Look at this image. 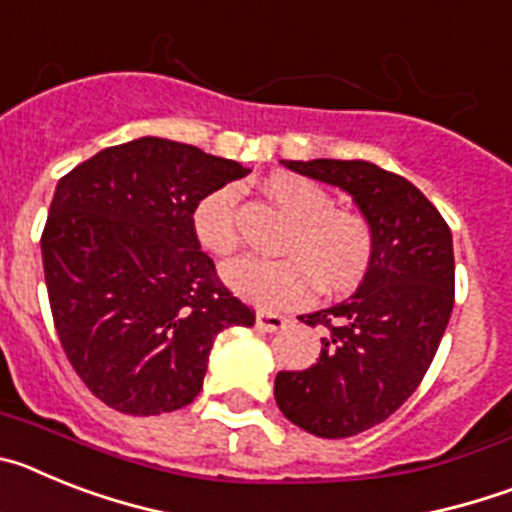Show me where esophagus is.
Returning a JSON list of instances; mask_svg holds the SVG:
<instances>
[{"label":"esophagus","mask_w":512,"mask_h":512,"mask_svg":"<svg viewBox=\"0 0 512 512\" xmlns=\"http://www.w3.org/2000/svg\"><path fill=\"white\" fill-rule=\"evenodd\" d=\"M256 325H259L261 330H269V333H274V330H282L284 325H287V318L284 315H279V312H256Z\"/></svg>","instance_id":"obj_1"}]
</instances>
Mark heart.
<instances>
[{
  "label": "heart",
  "mask_w": 512,
  "mask_h": 512,
  "mask_svg": "<svg viewBox=\"0 0 512 512\" xmlns=\"http://www.w3.org/2000/svg\"><path fill=\"white\" fill-rule=\"evenodd\" d=\"M266 192L292 220L284 230L282 259L246 256L223 269L230 289L266 307H287L305 300L312 284L338 295L356 287L369 269L374 235L359 212L338 210L333 197L310 179L277 174ZM238 192L220 187L205 194L192 212L200 246L212 256H230L238 248Z\"/></svg>",
  "instance_id": "1"
}]
</instances>
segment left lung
<instances>
[{"label": "left lung", "mask_w": 512, "mask_h": 512, "mask_svg": "<svg viewBox=\"0 0 512 512\" xmlns=\"http://www.w3.org/2000/svg\"><path fill=\"white\" fill-rule=\"evenodd\" d=\"M351 194L374 235L364 279L348 300L302 315L320 325V359L279 372L284 418L320 438H348L390 418L418 390L454 310V243L441 212L405 176L369 161H282Z\"/></svg>", "instance_id": "left-lung-1"}]
</instances>
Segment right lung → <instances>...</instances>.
I'll return each instance as SVG.
<instances>
[{
    "label": "right lung",
    "mask_w": 512,
    "mask_h": 512,
    "mask_svg": "<svg viewBox=\"0 0 512 512\" xmlns=\"http://www.w3.org/2000/svg\"><path fill=\"white\" fill-rule=\"evenodd\" d=\"M248 171L146 135L58 182L40 238L53 323L81 382L117 413L189 405L217 333L253 325L192 228L197 202Z\"/></svg>",
    "instance_id": "add662e5"
}]
</instances>
